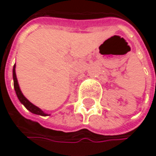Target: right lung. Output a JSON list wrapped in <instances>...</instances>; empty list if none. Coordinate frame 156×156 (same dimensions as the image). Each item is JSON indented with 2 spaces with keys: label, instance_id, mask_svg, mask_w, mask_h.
Listing matches in <instances>:
<instances>
[{
  "label": "right lung",
  "instance_id": "right-lung-1",
  "mask_svg": "<svg viewBox=\"0 0 156 156\" xmlns=\"http://www.w3.org/2000/svg\"><path fill=\"white\" fill-rule=\"evenodd\" d=\"M15 64L13 66V69H12V77H13V85H14V89H15L16 95L20 100V102L28 109L30 112L35 114V115H42V116H46L48 115V114L44 113L41 109L38 107H36L35 105H33L31 102H30L25 97L24 95L22 94L20 88V86H19V83H18V79H17V77H16V71H15Z\"/></svg>",
  "mask_w": 156,
  "mask_h": 156
}]
</instances>
